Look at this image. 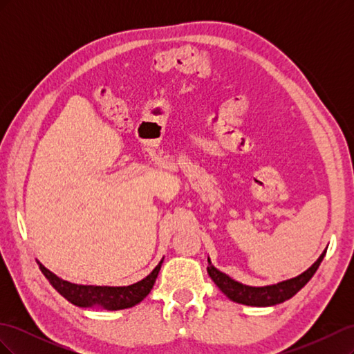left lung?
Listing matches in <instances>:
<instances>
[{"label":"left lung","mask_w":354,"mask_h":354,"mask_svg":"<svg viewBox=\"0 0 354 354\" xmlns=\"http://www.w3.org/2000/svg\"><path fill=\"white\" fill-rule=\"evenodd\" d=\"M325 254H326V250L320 254V257L312 264V267H308V269L301 274L292 277V279H286L282 282H277L274 285H266V286H250V285H243L238 281H234L226 273L216 269V267L211 264L209 259H208L207 272L211 279L214 281V283L220 288V291L226 297H229L232 301L245 304V306H252V307H269V306L281 304L286 301V299L292 298L299 289L312 279L313 274L319 269L320 263H322Z\"/></svg>","instance_id":"8db88e82"}]
</instances>
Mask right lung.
Listing matches in <instances>:
<instances>
[{
	"mask_svg": "<svg viewBox=\"0 0 354 354\" xmlns=\"http://www.w3.org/2000/svg\"><path fill=\"white\" fill-rule=\"evenodd\" d=\"M164 259L158 263L155 269L142 281L128 286H95V285H78L60 279L38 261L39 270L42 272L51 286L65 297L69 303L78 307H100L106 310H124L138 304L149 295L155 285L158 273L162 266Z\"/></svg>",
	"mask_w": 354,
	"mask_h": 354,
	"instance_id": "obj_1",
	"label": "right lung"
}]
</instances>
